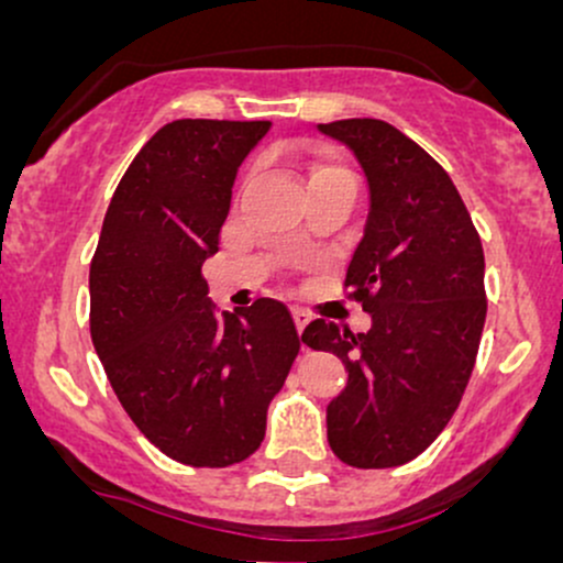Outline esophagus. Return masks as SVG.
Masks as SVG:
<instances>
[{
  "label": "esophagus",
  "mask_w": 563,
  "mask_h": 563,
  "mask_svg": "<svg viewBox=\"0 0 563 563\" xmlns=\"http://www.w3.org/2000/svg\"><path fill=\"white\" fill-rule=\"evenodd\" d=\"M309 320H312V314H309L307 309H301V307H294V322H296V331L303 333V328L309 325Z\"/></svg>",
  "instance_id": "1"
}]
</instances>
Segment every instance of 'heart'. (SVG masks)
<instances>
[{
  "mask_svg": "<svg viewBox=\"0 0 563 563\" xmlns=\"http://www.w3.org/2000/svg\"><path fill=\"white\" fill-rule=\"evenodd\" d=\"M322 183H354L357 185V179H354V172L349 169L344 161H341L339 156H333V153H328V156L318 158L312 166H309V187L322 185Z\"/></svg>",
  "mask_w": 563,
  "mask_h": 563,
  "instance_id": "obj_1",
  "label": "heart"
}]
</instances>
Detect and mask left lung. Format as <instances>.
Masks as SVG:
<instances>
[{
  "mask_svg": "<svg viewBox=\"0 0 563 563\" xmlns=\"http://www.w3.org/2000/svg\"><path fill=\"white\" fill-rule=\"evenodd\" d=\"M320 132L352 147L371 185L344 290L373 328L352 333L320 318L301 341L349 371L328 405L335 457L354 468L402 466L442 434L474 371L487 318L482 238L450 174L399 129L344 119Z\"/></svg>",
  "mask_w": 563,
  "mask_h": 563,
  "instance_id": "8db88e82",
  "label": "left lung"
}]
</instances>
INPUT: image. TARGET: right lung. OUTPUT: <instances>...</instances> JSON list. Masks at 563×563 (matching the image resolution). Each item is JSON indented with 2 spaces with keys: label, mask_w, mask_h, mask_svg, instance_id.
Segmentation results:
<instances>
[{
  "label": "right lung",
  "mask_w": 563,
  "mask_h": 563,
  "mask_svg": "<svg viewBox=\"0 0 563 563\" xmlns=\"http://www.w3.org/2000/svg\"><path fill=\"white\" fill-rule=\"evenodd\" d=\"M267 129L161 126L115 187L89 264V333L106 376L142 434L185 466L224 468L260 450L301 349L286 303L256 299L219 318L200 273L238 166Z\"/></svg>",
  "instance_id": "add662e5"
}]
</instances>
